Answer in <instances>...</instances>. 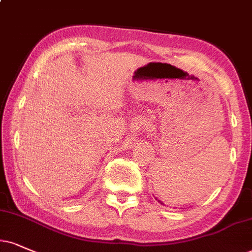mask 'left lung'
I'll list each match as a JSON object with an SVG mask.
<instances>
[{
  "label": "left lung",
  "mask_w": 252,
  "mask_h": 252,
  "mask_svg": "<svg viewBox=\"0 0 252 252\" xmlns=\"http://www.w3.org/2000/svg\"><path fill=\"white\" fill-rule=\"evenodd\" d=\"M156 200H158V199H157V197H156ZM158 202H159V203H161V205H164V202H163V201H161V200H158Z\"/></svg>",
  "instance_id": "obj_1"
}]
</instances>
